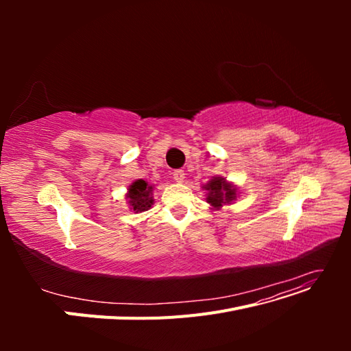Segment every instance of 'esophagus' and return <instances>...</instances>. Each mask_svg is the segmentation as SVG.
<instances>
[{
  "label": "esophagus",
  "mask_w": 351,
  "mask_h": 351,
  "mask_svg": "<svg viewBox=\"0 0 351 351\" xmlns=\"http://www.w3.org/2000/svg\"><path fill=\"white\" fill-rule=\"evenodd\" d=\"M184 177H186V174H184L183 169H176V171L173 173V178L176 180V182H178V183H183Z\"/></svg>",
  "instance_id": "esophagus-1"
}]
</instances>
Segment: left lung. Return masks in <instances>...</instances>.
<instances>
[{"mask_svg": "<svg viewBox=\"0 0 351 351\" xmlns=\"http://www.w3.org/2000/svg\"><path fill=\"white\" fill-rule=\"evenodd\" d=\"M204 189L208 190L206 202L217 209H219L222 205L230 204L237 197L236 187L227 183L226 178L222 177H214L206 186H204Z\"/></svg>", "mask_w": 351, "mask_h": 351, "instance_id": "1", "label": "left lung"}]
</instances>
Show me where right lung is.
<instances>
[{
  "mask_svg": "<svg viewBox=\"0 0 351 351\" xmlns=\"http://www.w3.org/2000/svg\"><path fill=\"white\" fill-rule=\"evenodd\" d=\"M125 199L129 200L130 208L139 214L149 209L154 204L152 199V186L147 184L145 180H136L129 187V192L125 195Z\"/></svg>",
  "mask_w": 351,
  "mask_h": 351,
  "instance_id": "add662e5",
  "label": "right lung"
}]
</instances>
